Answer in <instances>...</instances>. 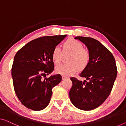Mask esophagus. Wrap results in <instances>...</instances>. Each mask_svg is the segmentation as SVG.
Instances as JSON below:
<instances>
[{
	"label": "esophagus",
	"instance_id": "1",
	"mask_svg": "<svg viewBox=\"0 0 126 126\" xmlns=\"http://www.w3.org/2000/svg\"><path fill=\"white\" fill-rule=\"evenodd\" d=\"M62 78H63V79H67V78H69V77H67L66 76H62Z\"/></svg>",
	"mask_w": 126,
	"mask_h": 126
}]
</instances>
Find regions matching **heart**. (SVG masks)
<instances>
[{"label": "heart", "mask_w": 126, "mask_h": 126, "mask_svg": "<svg viewBox=\"0 0 126 126\" xmlns=\"http://www.w3.org/2000/svg\"><path fill=\"white\" fill-rule=\"evenodd\" d=\"M63 51L69 52L71 54L68 58L69 63H62L56 67L57 74L63 76H70L76 72L78 67L83 70L87 67L90 62V55L89 51L83 48V45L74 39H69L63 43ZM63 52L59 47H56L53 50L52 58L56 64L60 63Z\"/></svg>", "instance_id": "b5f03b06"}]
</instances>
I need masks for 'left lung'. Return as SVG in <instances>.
<instances>
[{
	"instance_id": "obj_1",
	"label": "left lung",
	"mask_w": 126,
	"mask_h": 126,
	"mask_svg": "<svg viewBox=\"0 0 126 126\" xmlns=\"http://www.w3.org/2000/svg\"><path fill=\"white\" fill-rule=\"evenodd\" d=\"M87 47L90 62L79 76L84 81L71 77L72 87L69 92L72 103L77 108L89 111L97 108L107 99L111 92L117 76L115 60L110 51L96 40L78 36Z\"/></svg>"
}]
</instances>
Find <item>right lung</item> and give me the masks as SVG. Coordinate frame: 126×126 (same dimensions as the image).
Masks as SVG:
<instances>
[{"instance_id": "add662e5", "label": "right lung", "mask_w": 126, "mask_h": 126, "mask_svg": "<svg viewBox=\"0 0 126 126\" xmlns=\"http://www.w3.org/2000/svg\"><path fill=\"white\" fill-rule=\"evenodd\" d=\"M67 35L44 36L29 42L17 51L12 66L15 92L20 102L34 111L49 103L52 89L61 81L60 74L45 77L54 70L53 49Z\"/></svg>"}]
</instances>
